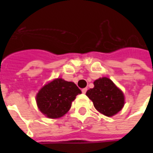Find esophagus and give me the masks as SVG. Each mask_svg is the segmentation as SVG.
I'll use <instances>...</instances> for the list:
<instances>
[{"mask_svg":"<svg viewBox=\"0 0 153 153\" xmlns=\"http://www.w3.org/2000/svg\"><path fill=\"white\" fill-rule=\"evenodd\" d=\"M87 90H88V88H83V89H82V93H86Z\"/></svg>","mask_w":153,"mask_h":153,"instance_id":"esophagus-1","label":"esophagus"}]
</instances>
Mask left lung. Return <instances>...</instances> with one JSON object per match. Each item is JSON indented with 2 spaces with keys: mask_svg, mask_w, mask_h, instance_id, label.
<instances>
[{
  "mask_svg": "<svg viewBox=\"0 0 153 153\" xmlns=\"http://www.w3.org/2000/svg\"><path fill=\"white\" fill-rule=\"evenodd\" d=\"M94 88L88 90L86 95L93 101L94 107L106 116H112L119 112L125 104L121 90L108 78L94 81Z\"/></svg>",
  "mask_w": 153,
  "mask_h": 153,
  "instance_id": "8db88e82",
  "label": "left lung"
}]
</instances>
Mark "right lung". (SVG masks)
<instances>
[{"label": "right lung", "instance_id": "right-lung-1", "mask_svg": "<svg viewBox=\"0 0 153 153\" xmlns=\"http://www.w3.org/2000/svg\"><path fill=\"white\" fill-rule=\"evenodd\" d=\"M82 93L75 83L56 79L38 92L37 104L41 112L49 118H60L71 107L77 95Z\"/></svg>", "mask_w": 153, "mask_h": 153}]
</instances>
